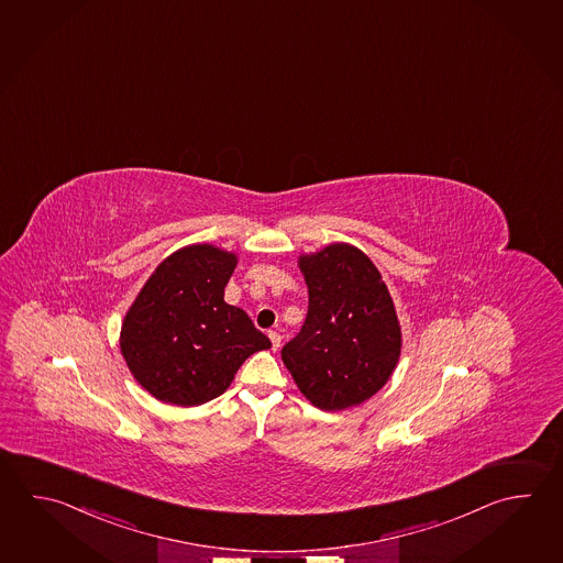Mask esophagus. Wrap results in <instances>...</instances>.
<instances>
[{
    "label": "esophagus",
    "instance_id": "34e87169",
    "mask_svg": "<svg viewBox=\"0 0 563 563\" xmlns=\"http://www.w3.org/2000/svg\"><path fill=\"white\" fill-rule=\"evenodd\" d=\"M268 339H271V343H273V349L278 351V349H280V341H283V336L276 333V331H271V333H268Z\"/></svg>",
    "mask_w": 563,
    "mask_h": 563
}]
</instances>
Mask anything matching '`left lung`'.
Returning a JSON list of instances; mask_svg holds the SVG:
<instances>
[{
	"label": "left lung",
	"instance_id": "obj_1",
	"mask_svg": "<svg viewBox=\"0 0 563 563\" xmlns=\"http://www.w3.org/2000/svg\"><path fill=\"white\" fill-rule=\"evenodd\" d=\"M309 312L280 356L300 393L322 411L371 399L401 356V324L377 266L353 244L300 254Z\"/></svg>",
	"mask_w": 563,
	"mask_h": 563
}]
</instances>
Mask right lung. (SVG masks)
<instances>
[{
  "label": "right lung",
  "instance_id": "right-lung-1",
  "mask_svg": "<svg viewBox=\"0 0 563 563\" xmlns=\"http://www.w3.org/2000/svg\"><path fill=\"white\" fill-rule=\"evenodd\" d=\"M239 256L190 244L166 256L128 309L120 351L158 401L196 407L229 389L242 363L271 349L249 314L224 302Z\"/></svg>",
  "mask_w": 563,
  "mask_h": 563
}]
</instances>
